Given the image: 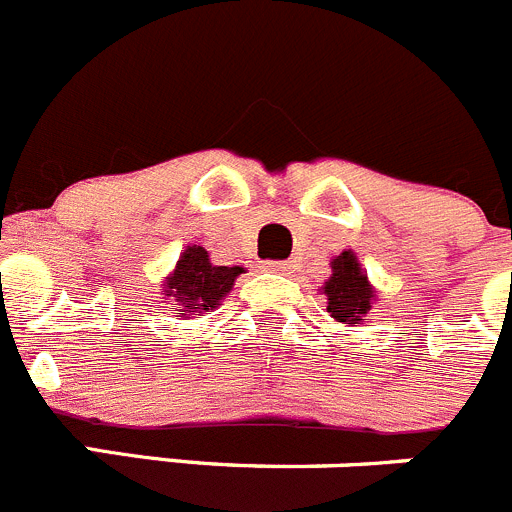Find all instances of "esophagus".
Instances as JSON below:
<instances>
[{
    "label": "esophagus",
    "mask_w": 512,
    "mask_h": 512,
    "mask_svg": "<svg viewBox=\"0 0 512 512\" xmlns=\"http://www.w3.org/2000/svg\"><path fill=\"white\" fill-rule=\"evenodd\" d=\"M262 270H265V272H278V275H288L290 265H288V262H265V265H262Z\"/></svg>",
    "instance_id": "obj_1"
}]
</instances>
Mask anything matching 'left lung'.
<instances>
[{
    "label": "left lung",
    "mask_w": 512,
    "mask_h": 512,
    "mask_svg": "<svg viewBox=\"0 0 512 512\" xmlns=\"http://www.w3.org/2000/svg\"><path fill=\"white\" fill-rule=\"evenodd\" d=\"M321 293L328 300V313L336 323L358 326L366 321L371 305L376 300V288L369 275L361 270L356 252L343 250L331 260V278L323 283Z\"/></svg>",
    "instance_id": "1"
}]
</instances>
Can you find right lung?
Listing matches in <instances>:
<instances>
[{
  "label": "right lung",
  "instance_id": "right-lung-1",
  "mask_svg": "<svg viewBox=\"0 0 512 512\" xmlns=\"http://www.w3.org/2000/svg\"><path fill=\"white\" fill-rule=\"evenodd\" d=\"M242 272L245 267L240 265H214L204 247L186 245L174 270L164 278L161 295L171 310H176V318L189 321L191 315H204L219 308Z\"/></svg>",
  "mask_w": 512,
  "mask_h": 512
}]
</instances>
